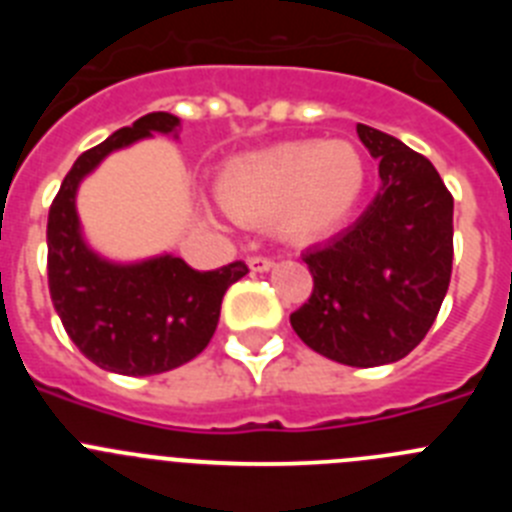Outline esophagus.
Wrapping results in <instances>:
<instances>
[{
	"label": "esophagus",
	"mask_w": 512,
	"mask_h": 512,
	"mask_svg": "<svg viewBox=\"0 0 512 512\" xmlns=\"http://www.w3.org/2000/svg\"><path fill=\"white\" fill-rule=\"evenodd\" d=\"M248 266L251 271H269L274 266V259L271 256H248Z\"/></svg>",
	"instance_id": "esophagus-1"
}]
</instances>
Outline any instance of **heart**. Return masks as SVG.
I'll use <instances>...</instances> for the list:
<instances>
[{
	"label": "heart",
	"instance_id": "obj_1",
	"mask_svg": "<svg viewBox=\"0 0 512 512\" xmlns=\"http://www.w3.org/2000/svg\"><path fill=\"white\" fill-rule=\"evenodd\" d=\"M364 182L366 166L356 146L297 140L228 161L215 192L238 223H274L292 241H315L346 220Z\"/></svg>",
	"mask_w": 512,
	"mask_h": 512
}]
</instances>
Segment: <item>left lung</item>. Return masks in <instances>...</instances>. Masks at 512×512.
I'll return each mask as SVG.
<instances>
[{
    "label": "left lung",
    "instance_id": "obj_1",
    "mask_svg": "<svg viewBox=\"0 0 512 512\" xmlns=\"http://www.w3.org/2000/svg\"><path fill=\"white\" fill-rule=\"evenodd\" d=\"M379 158L372 205L348 230L302 256L312 274L297 336L346 366L400 361L436 320L454 261V197L425 156L395 135L356 125Z\"/></svg>",
    "mask_w": 512,
    "mask_h": 512
}]
</instances>
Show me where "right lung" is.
I'll return each instance as SVG.
<instances>
[{"label": "right lung", "instance_id": "1", "mask_svg": "<svg viewBox=\"0 0 512 512\" xmlns=\"http://www.w3.org/2000/svg\"><path fill=\"white\" fill-rule=\"evenodd\" d=\"M179 117L151 112L89 148L63 179L48 212V289L63 328L89 361L125 377L187 364L210 343L225 289L248 274L243 261L197 271L184 259L110 264L81 241L76 187L107 153L151 133H171Z\"/></svg>", "mask_w": 512, "mask_h": 512}]
</instances>
